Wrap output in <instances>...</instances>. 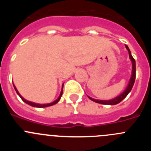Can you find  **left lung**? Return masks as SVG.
Listing matches in <instances>:
<instances>
[{
    "label": "left lung",
    "mask_w": 151,
    "mask_h": 151,
    "mask_svg": "<svg viewBox=\"0 0 151 151\" xmlns=\"http://www.w3.org/2000/svg\"><path fill=\"white\" fill-rule=\"evenodd\" d=\"M125 47H126V49H127L128 51H129V58H130L131 60H132V76H131L130 80H129V85H128L127 88H125V90L122 92L120 95L117 96L116 97H115V98H113V99H112V100H108V101H102V100H100L99 101V100H95V99H94V98H91V97L88 96L89 99L91 100V101H94V102H96V103H98V104H101L115 105V104H119V103H120L121 101H122V100H123L124 98H125V97H126L128 94H129V93L131 91L133 85H134V80H135V60H134V59L133 58L132 56V54H131V51H130V50H129V47H128L127 45H125Z\"/></svg>",
    "instance_id": "1"
}]
</instances>
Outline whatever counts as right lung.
<instances>
[{"label":"right lung","mask_w":151,"mask_h":151,"mask_svg":"<svg viewBox=\"0 0 151 151\" xmlns=\"http://www.w3.org/2000/svg\"><path fill=\"white\" fill-rule=\"evenodd\" d=\"M13 87H14V88H15V90H16V91H17V94H18V95L19 96V97H20L21 99H22V101H24V102L26 103V104H27L30 105V106H34V107H40V108H43V107H47V106H52V105H54V104H57V103H58V101H59L60 100L61 96H62V94H63V86H62V90H61L60 94V96H59V97H58V98H57V99L56 100V101H54V102L50 103V104H35V103L31 102V101H27V100L24 99L23 97H22V96L20 95V94H19V91H17V88L15 87V85H13Z\"/></svg>","instance_id":"obj_1"}]
</instances>
